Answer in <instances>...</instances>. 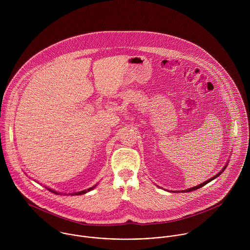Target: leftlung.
I'll list each match as a JSON object with an SVG mask.
<instances>
[{
  "label": "left lung",
  "instance_id": "8db88e82",
  "mask_svg": "<svg viewBox=\"0 0 250 250\" xmlns=\"http://www.w3.org/2000/svg\"><path fill=\"white\" fill-rule=\"evenodd\" d=\"M225 167H223V169L221 170V172H223V170L225 169ZM221 172H219L218 174H216L215 176H214L213 178L209 179V180H207L206 182H204V183H202V184H200V185H198V186H196V187H193V188H188V189H185V190H182V192H189V191H192V190H195V189H197V188H201V187H203V186H205V185H207L209 182H211L212 180H214V178H216L217 176H219L220 174H221Z\"/></svg>",
  "mask_w": 250,
  "mask_h": 250
}]
</instances>
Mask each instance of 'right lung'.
<instances>
[{"label": "right lung", "mask_w": 250, "mask_h": 250, "mask_svg": "<svg viewBox=\"0 0 250 250\" xmlns=\"http://www.w3.org/2000/svg\"><path fill=\"white\" fill-rule=\"evenodd\" d=\"M94 188V187H92V188H88V189H87V190H82V191H79V192H75V193H72V194H73V195H75V194H76V195H78V194H83V193H85V192H87V191H89V190H90V189H92V188ZM48 189H49V190H50V191H53V192H54V193H57V194H58V192H57V191H55V190H52V189H50V188H48Z\"/></svg>", "instance_id": "right-lung-1"}]
</instances>
